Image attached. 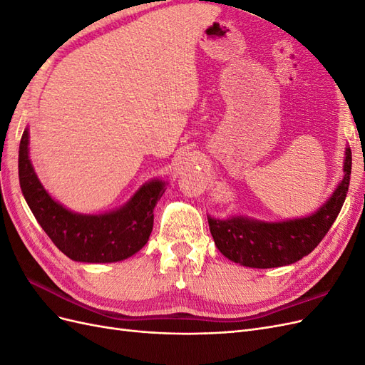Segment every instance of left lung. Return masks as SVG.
I'll return each mask as SVG.
<instances>
[{
	"mask_svg": "<svg viewBox=\"0 0 365 365\" xmlns=\"http://www.w3.org/2000/svg\"><path fill=\"white\" fill-rule=\"evenodd\" d=\"M342 170L344 176L332 196L306 217L263 222L244 216L225 220L208 216L217 250L227 259L250 268H277L303 259L323 240L344 204L351 173L350 148H346Z\"/></svg>",
	"mask_w": 365,
	"mask_h": 365,
	"instance_id": "1",
	"label": "left lung"
}]
</instances>
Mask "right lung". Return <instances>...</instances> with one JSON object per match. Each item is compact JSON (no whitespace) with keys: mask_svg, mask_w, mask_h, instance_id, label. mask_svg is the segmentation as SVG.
I'll return each instance as SVG.
<instances>
[{"mask_svg":"<svg viewBox=\"0 0 365 365\" xmlns=\"http://www.w3.org/2000/svg\"><path fill=\"white\" fill-rule=\"evenodd\" d=\"M19 184L42 230L65 256L76 262L111 263L134 256L146 245L153 227V208L165 182L143 184L130 200L114 212L81 215L65 208L43 189L29 158V129L19 143Z\"/></svg>","mask_w":365,"mask_h":365,"instance_id":"obj_1","label":"right lung"}]
</instances>
